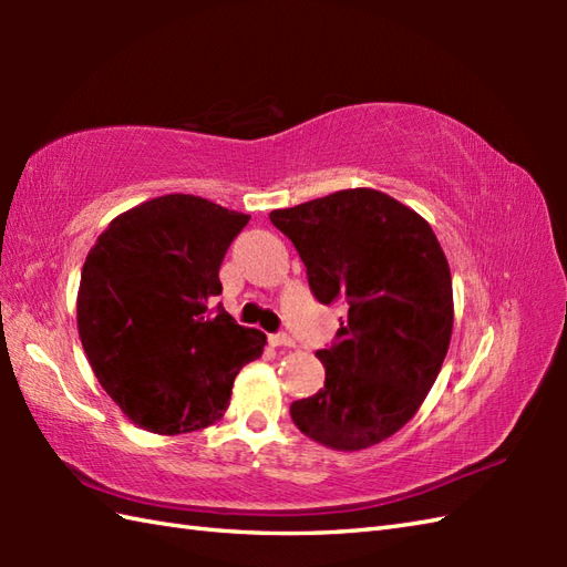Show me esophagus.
Returning <instances> with one entry per match:
<instances>
[{
	"instance_id": "1",
	"label": "esophagus",
	"mask_w": 567,
	"mask_h": 567,
	"mask_svg": "<svg viewBox=\"0 0 567 567\" xmlns=\"http://www.w3.org/2000/svg\"><path fill=\"white\" fill-rule=\"evenodd\" d=\"M268 341L270 346H295V341L287 333H270Z\"/></svg>"
}]
</instances>
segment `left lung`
Masks as SVG:
<instances>
[{
    "instance_id": "1",
    "label": "left lung",
    "mask_w": 567,
    "mask_h": 567,
    "mask_svg": "<svg viewBox=\"0 0 567 567\" xmlns=\"http://www.w3.org/2000/svg\"><path fill=\"white\" fill-rule=\"evenodd\" d=\"M270 221L319 302L346 307L336 341L317 351L323 388L292 402V421L327 449H370L419 412L439 378L453 331L449 260L426 219L368 187L275 209Z\"/></svg>"
}]
</instances>
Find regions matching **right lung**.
Instances as JSON below:
<instances>
[{
  "mask_svg": "<svg viewBox=\"0 0 567 567\" xmlns=\"http://www.w3.org/2000/svg\"><path fill=\"white\" fill-rule=\"evenodd\" d=\"M250 216L195 195H165L118 214L84 260L78 331L106 394L136 426L187 433L219 421L238 370L265 333L212 299Z\"/></svg>",
  "mask_w": 567,
  "mask_h": 567,
  "instance_id": "right-lung-1",
  "label": "right lung"
}]
</instances>
